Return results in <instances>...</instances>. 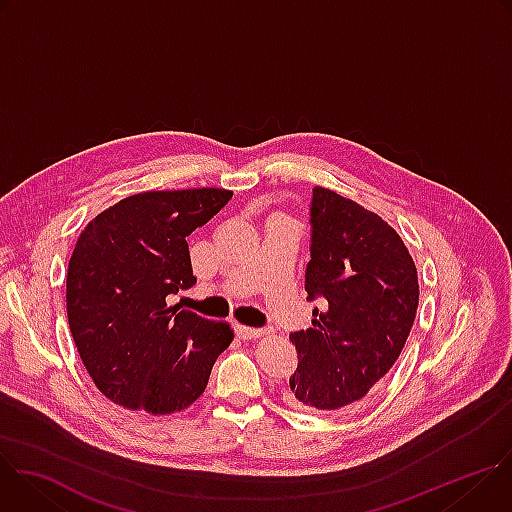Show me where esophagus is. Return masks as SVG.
<instances>
[{"mask_svg": "<svg viewBox=\"0 0 512 512\" xmlns=\"http://www.w3.org/2000/svg\"><path fill=\"white\" fill-rule=\"evenodd\" d=\"M237 334L241 336V338H245V340H253V338H259V336H263V334H267V330L265 328H251V326H237Z\"/></svg>", "mask_w": 512, "mask_h": 512, "instance_id": "esophagus-1", "label": "esophagus"}]
</instances>
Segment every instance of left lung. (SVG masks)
<instances>
[{
	"label": "left lung",
	"mask_w": 512,
	"mask_h": 512,
	"mask_svg": "<svg viewBox=\"0 0 512 512\" xmlns=\"http://www.w3.org/2000/svg\"><path fill=\"white\" fill-rule=\"evenodd\" d=\"M308 300L324 298L312 328L291 332L298 369L285 401L328 415L354 409L389 373L411 332L419 283L415 263L383 218L316 186L310 206Z\"/></svg>",
	"instance_id": "obj_1"
}]
</instances>
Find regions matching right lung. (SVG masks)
Segmentation results:
<instances>
[{"label": "right lung", "mask_w": 512, "mask_h": 512, "mask_svg": "<svg viewBox=\"0 0 512 512\" xmlns=\"http://www.w3.org/2000/svg\"><path fill=\"white\" fill-rule=\"evenodd\" d=\"M231 198L223 188L141 192L81 233L68 261L66 314L85 369L109 401L170 415L204 393L233 328L168 302L196 283L186 237Z\"/></svg>", "instance_id": "1"}]
</instances>
